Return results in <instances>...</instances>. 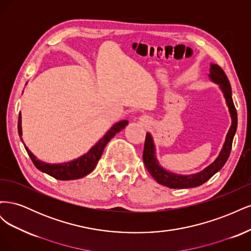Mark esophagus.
I'll return each mask as SVG.
<instances>
[{
	"label": "esophagus",
	"instance_id": "34e87169",
	"mask_svg": "<svg viewBox=\"0 0 251 251\" xmlns=\"http://www.w3.org/2000/svg\"><path fill=\"white\" fill-rule=\"evenodd\" d=\"M141 120H144V117H143V119H141Z\"/></svg>",
	"mask_w": 251,
	"mask_h": 251
}]
</instances>
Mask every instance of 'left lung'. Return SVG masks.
Wrapping results in <instances>:
<instances>
[{
	"instance_id": "obj_1",
	"label": "left lung",
	"mask_w": 251,
	"mask_h": 251,
	"mask_svg": "<svg viewBox=\"0 0 251 251\" xmlns=\"http://www.w3.org/2000/svg\"><path fill=\"white\" fill-rule=\"evenodd\" d=\"M209 77L212 81H215L220 85V88L222 89V92L224 93V97L226 100V103L228 105L229 112L231 115V126L228 131V134L226 136V140L224 142L223 149L221 153L218 156V158L212 162L206 169L202 172L195 174V175H188V176H183V175H176L165 171L162 166L159 165L157 159L155 157V147L153 138H151V134H147L146 141H144V148H143V163L146 165L147 170L151 175L159 184H162L164 186H168L170 188H189V187H197L203 183H205L208 179H210L214 175L223 168V165L226 163L227 159L229 157L231 147H232V140L233 136L237 131L238 126V114L237 110L232 101L231 97V87L228 78H227L225 72L220 66L211 64L210 65V74Z\"/></svg>"
}]
</instances>
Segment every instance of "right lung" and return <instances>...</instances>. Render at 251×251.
Instances as JSON below:
<instances>
[{
    "label": "right lung",
    "instance_id": "obj_1",
    "mask_svg": "<svg viewBox=\"0 0 251 251\" xmlns=\"http://www.w3.org/2000/svg\"><path fill=\"white\" fill-rule=\"evenodd\" d=\"M126 125H127L126 120H121L119 123L115 124L110 128V131H108V133L105 134L86 155L79 157L78 159H76V160L66 162V163H60V164L45 163L39 160V159H36V157L28 150V148L25 146V144L24 147L27 151L30 159H31L37 170L48 174L49 176L55 178L57 180H75V179H79L87 176L88 174H90L95 169L98 160H100L102 155L104 147L107 146V143L114 137V136H115V134H117L118 132L123 130V128H125ZM18 131H19L21 140L23 141L22 126H21V113L18 120Z\"/></svg>",
    "mask_w": 251,
    "mask_h": 251
}]
</instances>
